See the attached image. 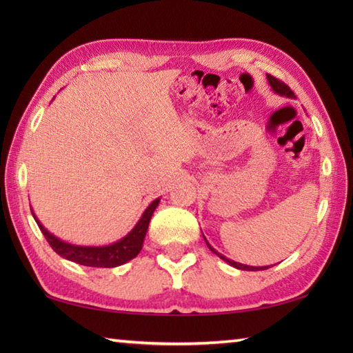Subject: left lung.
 Listing matches in <instances>:
<instances>
[{
    "mask_svg": "<svg viewBox=\"0 0 353 353\" xmlns=\"http://www.w3.org/2000/svg\"><path fill=\"white\" fill-rule=\"evenodd\" d=\"M267 81H268V85H270V88H272V91L274 92V94H277V95H281V97H287V99H296V95H294V92L291 91V89L283 83V81H281V80H277V79H274L273 76H270V74H267ZM201 234H203V232H201ZM203 238H205V241H206V245L209 247V250H211L212 253H215L216 256L219 258H221L223 261H226L229 265H232V267H235V268H238V270H245V272H259V270H267L268 268V265H264V267H253V265H245V264H241V262H235V261H232V259H229V258H226L224 256V254H221L220 252H216L214 247L208 243V239H206V236L203 235ZM272 267V265H270Z\"/></svg>",
    "mask_w": 353,
    "mask_h": 353,
    "instance_id": "8db88e82",
    "label": "left lung"
}]
</instances>
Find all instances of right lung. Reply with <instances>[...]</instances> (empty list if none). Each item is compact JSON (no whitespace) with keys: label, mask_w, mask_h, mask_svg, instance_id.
Wrapping results in <instances>:
<instances>
[{"label":"right lung","mask_w":353,"mask_h":353,"mask_svg":"<svg viewBox=\"0 0 353 353\" xmlns=\"http://www.w3.org/2000/svg\"><path fill=\"white\" fill-rule=\"evenodd\" d=\"M159 201H161V197L154 199L152 203L147 206L145 211L142 212L141 219L138 220L137 224H134L129 234L123 236L121 239H118V241L108 245H79V244L66 243L63 239L52 235L51 232H48L42 226V223L36 216L33 209H32V215L34 221L37 223V226H39V229L42 230L43 236L47 238V241L52 247V250H54L57 254H61L62 258L86 267L112 268V267L123 265L125 262H129L130 259L138 256V253L142 249V244H144V238L147 235L150 220H152V215L156 211L157 205H159Z\"/></svg>","instance_id":"add662e5"}]
</instances>
